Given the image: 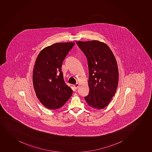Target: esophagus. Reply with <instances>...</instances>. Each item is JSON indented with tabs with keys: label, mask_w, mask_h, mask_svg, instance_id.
I'll use <instances>...</instances> for the list:
<instances>
[{
	"label": "esophagus",
	"mask_w": 152,
	"mask_h": 152,
	"mask_svg": "<svg viewBox=\"0 0 152 152\" xmlns=\"http://www.w3.org/2000/svg\"><path fill=\"white\" fill-rule=\"evenodd\" d=\"M74 88H75V89H77V88H78V86H79V84L78 83H76L75 85H74Z\"/></svg>",
	"instance_id": "obj_1"
}]
</instances>
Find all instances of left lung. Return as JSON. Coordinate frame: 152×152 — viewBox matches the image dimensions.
Masks as SVG:
<instances>
[{
    "instance_id": "8db88e82",
    "label": "left lung",
    "mask_w": 152,
    "mask_h": 152,
    "mask_svg": "<svg viewBox=\"0 0 152 152\" xmlns=\"http://www.w3.org/2000/svg\"><path fill=\"white\" fill-rule=\"evenodd\" d=\"M88 59L90 92L85 99L88 106L100 110L108 105L117 90V61L107 45L98 40L77 42Z\"/></svg>"
}]
</instances>
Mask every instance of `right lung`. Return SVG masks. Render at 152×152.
Instances as JSON below:
<instances>
[{
    "label": "right lung",
    "mask_w": 152,
    "mask_h": 152,
    "mask_svg": "<svg viewBox=\"0 0 152 152\" xmlns=\"http://www.w3.org/2000/svg\"><path fill=\"white\" fill-rule=\"evenodd\" d=\"M74 45L54 43L43 48L36 59L32 75L34 89L41 103L48 109L60 108L72 95V90L64 80L61 66Z\"/></svg>",
    "instance_id": "add662e5"
}]
</instances>
